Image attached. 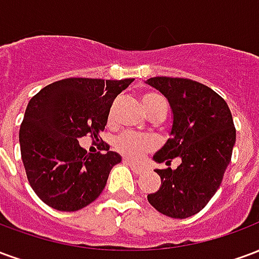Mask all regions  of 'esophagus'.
<instances>
[{"label": "esophagus", "mask_w": 259, "mask_h": 259, "mask_svg": "<svg viewBox=\"0 0 259 259\" xmlns=\"http://www.w3.org/2000/svg\"><path fill=\"white\" fill-rule=\"evenodd\" d=\"M123 163H126V165H127V166H129V168L132 169V170H133L135 174H141V172L144 170V166H141V165H137V163L132 162V161L126 159V158L123 159Z\"/></svg>", "instance_id": "esophagus-1"}]
</instances>
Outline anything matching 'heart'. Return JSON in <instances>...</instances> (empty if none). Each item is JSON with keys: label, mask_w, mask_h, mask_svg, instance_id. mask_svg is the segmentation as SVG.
Masks as SVG:
<instances>
[{"label": "heart", "mask_w": 259, "mask_h": 259, "mask_svg": "<svg viewBox=\"0 0 259 259\" xmlns=\"http://www.w3.org/2000/svg\"><path fill=\"white\" fill-rule=\"evenodd\" d=\"M141 102L151 118L158 116V115L163 116L166 112V100L158 93L147 91L141 96ZM155 146H157V143L154 140V137L147 135H137V133H123L115 141L116 151L130 159L140 158L144 152L154 150Z\"/></svg>", "instance_id": "obj_1"}]
</instances>
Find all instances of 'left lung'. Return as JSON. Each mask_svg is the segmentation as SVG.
Here are the masks:
<instances>
[{
	"mask_svg": "<svg viewBox=\"0 0 259 259\" xmlns=\"http://www.w3.org/2000/svg\"><path fill=\"white\" fill-rule=\"evenodd\" d=\"M147 83L168 98L172 112V137L154 155L157 162L176 169H157L161 186L147 195L163 215L185 219L200 212L222 183L236 143L232 112L218 93L190 79L158 76Z\"/></svg>",
	"mask_w": 259,
	"mask_h": 259,
	"instance_id": "left-lung-1",
	"label": "left lung"
}]
</instances>
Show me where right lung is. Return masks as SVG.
I'll return each mask as SVG.
<instances>
[{
  "mask_svg": "<svg viewBox=\"0 0 259 259\" xmlns=\"http://www.w3.org/2000/svg\"><path fill=\"white\" fill-rule=\"evenodd\" d=\"M133 79L69 77L37 93L26 108L19 143L26 176L38 198L58 211H79L98 198L122 159L102 141L113 100ZM99 141L87 153L77 138Z\"/></svg>",
  "mask_w": 259,
  "mask_h": 259,
  "instance_id": "obj_1",
  "label": "right lung"
}]
</instances>
